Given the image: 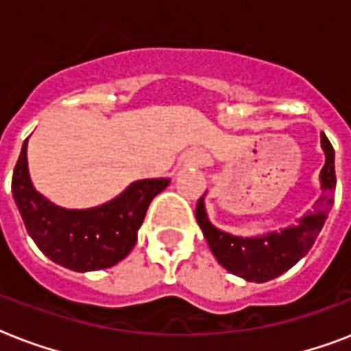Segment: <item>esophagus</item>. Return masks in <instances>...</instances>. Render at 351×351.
Wrapping results in <instances>:
<instances>
[{"label":"esophagus","mask_w":351,"mask_h":351,"mask_svg":"<svg viewBox=\"0 0 351 351\" xmlns=\"http://www.w3.org/2000/svg\"><path fill=\"white\" fill-rule=\"evenodd\" d=\"M187 165H191V167H200L204 162V156L200 153H191L187 156Z\"/></svg>","instance_id":"obj_1"}]
</instances>
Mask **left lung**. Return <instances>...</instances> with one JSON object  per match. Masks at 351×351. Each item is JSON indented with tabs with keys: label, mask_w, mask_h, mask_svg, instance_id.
Returning a JSON list of instances; mask_svg holds the SVG:
<instances>
[{
	"label": "left lung",
	"mask_w": 351,
	"mask_h": 351,
	"mask_svg": "<svg viewBox=\"0 0 351 351\" xmlns=\"http://www.w3.org/2000/svg\"><path fill=\"white\" fill-rule=\"evenodd\" d=\"M321 147L324 151L319 182L322 195L311 211L302 215L297 224L280 231H267L256 237H240L215 228L206 211V193L197 204V222L202 230L208 245L220 266L247 282H267L293 267L311 250L317 234L321 233L328 213L333 206L335 191V151L326 134H321Z\"/></svg>",
	"instance_id": "obj_1"
}]
</instances>
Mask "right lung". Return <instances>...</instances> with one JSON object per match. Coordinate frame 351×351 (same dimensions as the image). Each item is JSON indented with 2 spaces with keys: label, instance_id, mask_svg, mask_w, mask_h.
<instances>
[{
  "label": "right lung",
  "instance_id": "right-lung-1",
  "mask_svg": "<svg viewBox=\"0 0 351 351\" xmlns=\"http://www.w3.org/2000/svg\"><path fill=\"white\" fill-rule=\"evenodd\" d=\"M23 142L12 175V197L25 228L52 262L73 271L106 269L123 261L136 244L149 204L171 178L132 182L109 202L87 209H67L36 191Z\"/></svg>",
  "mask_w": 351,
  "mask_h": 351
}]
</instances>
